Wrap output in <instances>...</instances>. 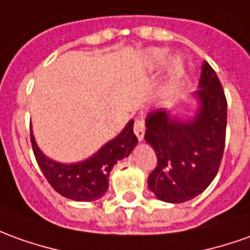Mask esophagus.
Here are the masks:
<instances>
[{"mask_svg":"<svg viewBox=\"0 0 250 250\" xmlns=\"http://www.w3.org/2000/svg\"><path fill=\"white\" fill-rule=\"evenodd\" d=\"M133 129H135V133H136V136H137V139L142 142L143 139H144V132H146L144 121H143V120H136Z\"/></svg>","mask_w":250,"mask_h":250,"instance_id":"obj_1","label":"esophagus"}]
</instances>
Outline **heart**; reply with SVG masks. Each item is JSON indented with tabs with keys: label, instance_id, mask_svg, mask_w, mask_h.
<instances>
[{
	"label": "heart",
	"instance_id": "obj_1",
	"mask_svg": "<svg viewBox=\"0 0 250 250\" xmlns=\"http://www.w3.org/2000/svg\"><path fill=\"white\" fill-rule=\"evenodd\" d=\"M168 59V51L161 47H154L146 51L144 62L149 69H159ZM185 73V61L180 56L171 57L166 66V84L163 87V95H168L177 87L182 76Z\"/></svg>",
	"mask_w": 250,
	"mask_h": 250
}]
</instances>
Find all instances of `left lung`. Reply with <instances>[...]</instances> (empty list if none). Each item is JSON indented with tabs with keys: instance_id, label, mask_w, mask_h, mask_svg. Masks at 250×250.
Masks as SVG:
<instances>
[{
	"instance_id": "obj_1",
	"label": "left lung",
	"mask_w": 250,
	"mask_h": 250,
	"mask_svg": "<svg viewBox=\"0 0 250 250\" xmlns=\"http://www.w3.org/2000/svg\"><path fill=\"white\" fill-rule=\"evenodd\" d=\"M192 98L197 108L190 117L159 108L146 118L144 139L158 156L148 188L159 200L173 204L192 200L209 187L225 149L227 102L218 76L206 61Z\"/></svg>"
}]
</instances>
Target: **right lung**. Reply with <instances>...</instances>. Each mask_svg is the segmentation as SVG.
I'll use <instances>...</instances> for the list:
<instances>
[{
	"instance_id": "right-lung-1",
	"label": "right lung",
	"mask_w": 250,
	"mask_h": 250,
	"mask_svg": "<svg viewBox=\"0 0 250 250\" xmlns=\"http://www.w3.org/2000/svg\"><path fill=\"white\" fill-rule=\"evenodd\" d=\"M133 120L114 139L103 144L89 158L76 163H61L50 159L36 144L31 130V143L36 162L49 184L58 193L75 201L101 199L108 189V175L118 161L126 158L137 146Z\"/></svg>"
}]
</instances>
